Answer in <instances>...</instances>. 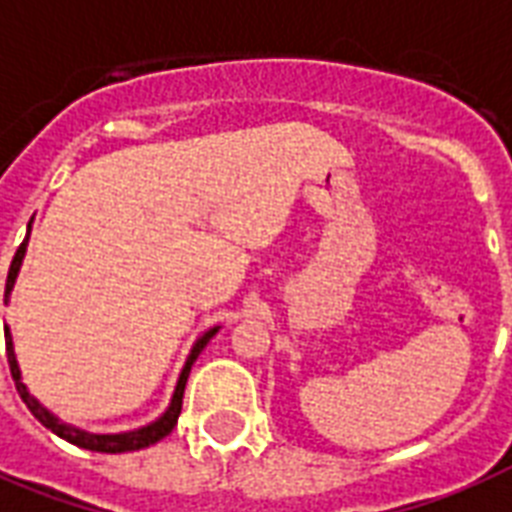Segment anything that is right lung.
<instances>
[{"label": "right lung", "mask_w": 512, "mask_h": 512, "mask_svg": "<svg viewBox=\"0 0 512 512\" xmlns=\"http://www.w3.org/2000/svg\"><path fill=\"white\" fill-rule=\"evenodd\" d=\"M28 231H31V223H28ZM26 244H28V233L23 244L18 247L15 257H12V265H10V273H7V287H4V303L10 300V292L15 287V279H18V271H20V263H23V255H26ZM217 329L220 327H212L207 329L199 340L193 342L191 353L185 358V366L180 377H177V385H175V393H172V401L167 406V412L159 417V420L148 422L143 428L138 430H127V433H87V430H79L74 425H66L63 420H58L50 409H44L39 401H36L28 388L23 385V377H20V366H18V358H15V348H12V335L10 329L4 327V340H7V361H10V374L12 380H15V388H18L20 398H23V404L28 406V412L34 414L36 420L42 422L44 428L52 430L55 436H60L63 441L74 446H82V449H90V452H103V454H122V452H138V449H146V446L156 444V441H162L164 436H170L172 428L177 425V417H180V409H183V393H185V382H188V374H191V366L193 361L199 358V353L204 350L212 337L217 335Z\"/></svg>", "instance_id": "obj_1"}]
</instances>
